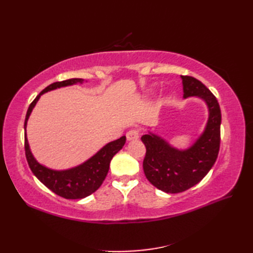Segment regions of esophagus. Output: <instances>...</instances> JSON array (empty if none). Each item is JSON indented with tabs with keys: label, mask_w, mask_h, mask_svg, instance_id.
Returning <instances> with one entry per match:
<instances>
[{
	"label": "esophagus",
	"mask_w": 253,
	"mask_h": 253,
	"mask_svg": "<svg viewBox=\"0 0 253 253\" xmlns=\"http://www.w3.org/2000/svg\"><path fill=\"white\" fill-rule=\"evenodd\" d=\"M139 135H140V130L133 128V129H130L126 133L127 140H137V139L139 138Z\"/></svg>",
	"instance_id": "34e87169"
}]
</instances>
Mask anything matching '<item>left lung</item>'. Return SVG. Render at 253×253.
<instances>
[{
	"mask_svg": "<svg viewBox=\"0 0 253 253\" xmlns=\"http://www.w3.org/2000/svg\"><path fill=\"white\" fill-rule=\"evenodd\" d=\"M181 80L184 98L200 96L209 106L203 135L186 151L171 148L152 133L141 137L147 149L142 164L144 175L154 187L169 193L186 191L200 182L215 163L221 143L222 115L215 95L195 77L181 76Z\"/></svg>",
	"mask_w": 253,
	"mask_h": 253,
	"instance_id": "8db88e82",
	"label": "left lung"
}]
</instances>
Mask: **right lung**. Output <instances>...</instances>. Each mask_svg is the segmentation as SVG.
<instances>
[{
  "label": "right lung",
  "instance_id": "obj_1",
  "mask_svg": "<svg viewBox=\"0 0 253 253\" xmlns=\"http://www.w3.org/2000/svg\"><path fill=\"white\" fill-rule=\"evenodd\" d=\"M82 82L83 79L80 78L67 79L63 80V82L53 83L42 90L28 107L25 118V129L30 113L42 93L53 89L64 87V85H69ZM126 137L123 136L115 141L107 143L104 148H102L98 153L84 164L68 170L57 171L46 169L37 162L30 152L28 140H27L25 133L26 159L31 171L51 191L65 199H83L90 196L95 190H98L102 182L105 179L107 171H109L111 160L124 147Z\"/></svg>",
  "mask_w": 253,
  "mask_h": 253
}]
</instances>
